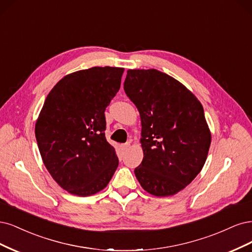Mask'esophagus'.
I'll use <instances>...</instances> for the list:
<instances>
[{
  "label": "esophagus",
  "instance_id": "esophagus-1",
  "mask_svg": "<svg viewBox=\"0 0 252 252\" xmlns=\"http://www.w3.org/2000/svg\"><path fill=\"white\" fill-rule=\"evenodd\" d=\"M129 147H131V144H129V143L123 144V145H121V151H123V152H126V151L129 149Z\"/></svg>",
  "mask_w": 252,
  "mask_h": 252
}]
</instances>
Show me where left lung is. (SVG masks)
<instances>
[{
	"instance_id": "left-lung-1",
	"label": "left lung",
	"mask_w": 252,
	"mask_h": 252,
	"mask_svg": "<svg viewBox=\"0 0 252 252\" xmlns=\"http://www.w3.org/2000/svg\"><path fill=\"white\" fill-rule=\"evenodd\" d=\"M124 88L141 119L137 180L153 196H174L197 177L208 155L212 133L202 104L183 84L156 69L127 70Z\"/></svg>"
}]
</instances>
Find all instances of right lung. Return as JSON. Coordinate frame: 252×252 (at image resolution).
<instances>
[{"label":"right lung","instance_id":"obj_1","mask_svg":"<svg viewBox=\"0 0 252 252\" xmlns=\"http://www.w3.org/2000/svg\"><path fill=\"white\" fill-rule=\"evenodd\" d=\"M124 71L93 67L63 76L36 119L35 138L46 168L75 196L102 190L118 166L115 149L104 136V111L119 90Z\"/></svg>","mask_w":252,"mask_h":252}]
</instances>
